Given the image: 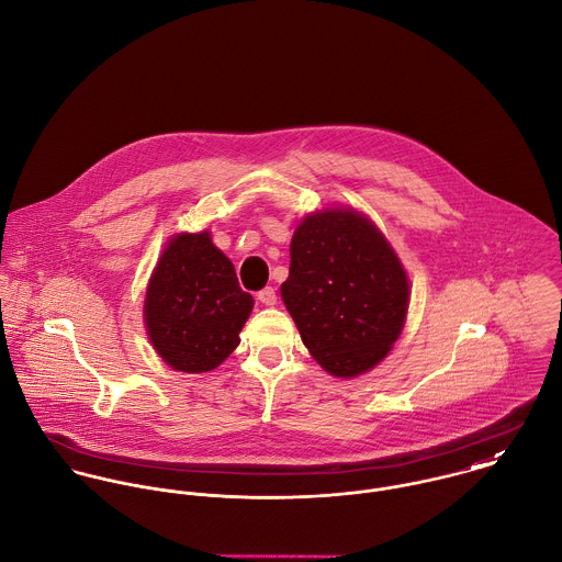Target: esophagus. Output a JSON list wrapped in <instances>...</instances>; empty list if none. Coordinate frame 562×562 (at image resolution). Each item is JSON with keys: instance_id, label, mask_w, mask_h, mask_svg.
<instances>
[{"instance_id": "esophagus-1", "label": "esophagus", "mask_w": 562, "mask_h": 562, "mask_svg": "<svg viewBox=\"0 0 562 562\" xmlns=\"http://www.w3.org/2000/svg\"><path fill=\"white\" fill-rule=\"evenodd\" d=\"M257 299H259L263 305H268V307L277 305V292H274V288H263L261 292H257Z\"/></svg>"}]
</instances>
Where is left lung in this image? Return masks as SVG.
<instances>
[{"label":"left lung","mask_w":562,"mask_h":562,"mask_svg":"<svg viewBox=\"0 0 562 562\" xmlns=\"http://www.w3.org/2000/svg\"><path fill=\"white\" fill-rule=\"evenodd\" d=\"M281 299L312 358L347 379L390 353L405 323L409 283L373 222L334 206L296 226Z\"/></svg>","instance_id":"obj_1"}]
</instances>
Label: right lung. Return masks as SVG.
<instances>
[{
  "label": "right lung",
  "instance_id": "1",
  "mask_svg": "<svg viewBox=\"0 0 562 562\" xmlns=\"http://www.w3.org/2000/svg\"><path fill=\"white\" fill-rule=\"evenodd\" d=\"M252 303L209 231L179 233L153 270L144 321L155 351L170 369L206 373L239 345Z\"/></svg>",
  "mask_w": 562,
  "mask_h": 562
}]
</instances>
